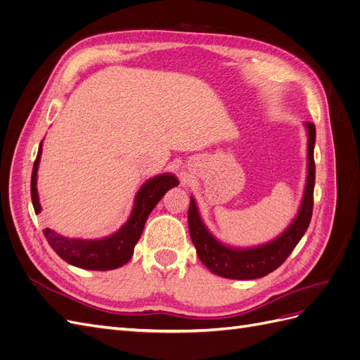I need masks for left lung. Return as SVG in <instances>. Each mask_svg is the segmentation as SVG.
Returning a JSON list of instances; mask_svg holds the SVG:
<instances>
[{
    "instance_id": "1",
    "label": "left lung",
    "mask_w": 360,
    "mask_h": 360,
    "mask_svg": "<svg viewBox=\"0 0 360 360\" xmlns=\"http://www.w3.org/2000/svg\"><path fill=\"white\" fill-rule=\"evenodd\" d=\"M304 127H307L308 134V171L302 202L296 217L285 228L284 233H281L274 240L250 248H234L222 243L205 226L198 212L197 201L191 197L188 212L191 238L197 248V254L202 264L212 274L228 279L263 278L284 263L292 252V249L300 242L303 234L307 233L314 205L315 126L314 123L304 122Z\"/></svg>"
}]
</instances>
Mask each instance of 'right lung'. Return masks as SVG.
Segmentation results:
<instances>
[{
  "label": "right lung",
  "mask_w": 360,
  "mask_h": 360,
  "mask_svg": "<svg viewBox=\"0 0 360 360\" xmlns=\"http://www.w3.org/2000/svg\"><path fill=\"white\" fill-rule=\"evenodd\" d=\"M43 143V141H41ZM41 143L31 174V200L36 214L41 212L37 193V169L41 156ZM179 180L171 172H163L148 179L135 195L134 209L129 219L115 233L102 238H72L61 236L46 228L43 230L48 243L66 263L86 270H112L122 267L134 255V248L143 234L148 214L155 209L171 188L177 186Z\"/></svg>",
  "instance_id": "add662e5"
}]
</instances>
